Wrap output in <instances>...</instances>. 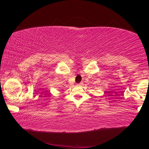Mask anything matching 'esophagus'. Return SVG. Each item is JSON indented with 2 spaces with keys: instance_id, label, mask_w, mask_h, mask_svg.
<instances>
[{
  "instance_id": "obj_1",
  "label": "esophagus",
  "mask_w": 149,
  "mask_h": 149,
  "mask_svg": "<svg viewBox=\"0 0 149 149\" xmlns=\"http://www.w3.org/2000/svg\"><path fill=\"white\" fill-rule=\"evenodd\" d=\"M77 85H78V86H83V82H81L80 83H79V84H77Z\"/></svg>"
}]
</instances>
